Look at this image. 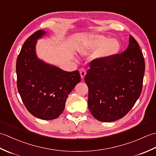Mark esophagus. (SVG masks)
<instances>
[{
  "label": "esophagus",
  "instance_id": "34e87169",
  "mask_svg": "<svg viewBox=\"0 0 156 156\" xmlns=\"http://www.w3.org/2000/svg\"><path fill=\"white\" fill-rule=\"evenodd\" d=\"M86 74H87V70H86V69L82 68L80 70V74L82 79H83L84 78Z\"/></svg>",
  "mask_w": 156,
  "mask_h": 156
}]
</instances>
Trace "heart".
Returning <instances> with one entry per match:
<instances>
[{"instance_id": "obj_1", "label": "heart", "mask_w": 156, "mask_h": 156, "mask_svg": "<svg viewBox=\"0 0 156 156\" xmlns=\"http://www.w3.org/2000/svg\"><path fill=\"white\" fill-rule=\"evenodd\" d=\"M101 48L98 56L101 58H107L117 54L121 49V44L117 39H111L102 35H97L92 37L90 43L84 48L82 53L88 52L92 49Z\"/></svg>"}]
</instances>
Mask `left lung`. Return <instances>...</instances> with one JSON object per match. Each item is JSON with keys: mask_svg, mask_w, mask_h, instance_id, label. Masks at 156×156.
I'll return each mask as SVG.
<instances>
[{"mask_svg": "<svg viewBox=\"0 0 156 156\" xmlns=\"http://www.w3.org/2000/svg\"><path fill=\"white\" fill-rule=\"evenodd\" d=\"M129 42L122 54L90 62L85 76L89 110L99 121L112 122L122 118L141 94L145 72L144 55L133 36L129 35Z\"/></svg>", "mask_w": 156, "mask_h": 156, "instance_id": "left-lung-1", "label": "left lung"}]
</instances>
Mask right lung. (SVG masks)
<instances>
[{
	"label": "right lung",
	"mask_w": 156,
	"mask_h": 156,
	"mask_svg": "<svg viewBox=\"0 0 156 156\" xmlns=\"http://www.w3.org/2000/svg\"><path fill=\"white\" fill-rule=\"evenodd\" d=\"M45 34V31H37L23 44L16 59V84L28 111L39 119L52 120L64 111L80 76L78 70L66 72L38 58L36 44Z\"/></svg>",
	"instance_id": "obj_1"
}]
</instances>
